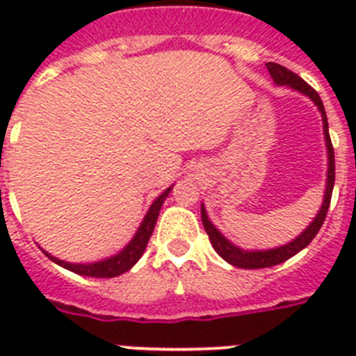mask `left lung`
I'll return each mask as SVG.
<instances>
[{
    "label": "left lung",
    "instance_id": "1",
    "mask_svg": "<svg viewBox=\"0 0 356 356\" xmlns=\"http://www.w3.org/2000/svg\"><path fill=\"white\" fill-rule=\"evenodd\" d=\"M266 68L270 72L271 79L275 85H288L293 90L301 92L305 96H309L312 102L316 103V107L320 108L321 120H323V134H325V144H327V156H329V170H327V188H325V197H323V205H321L318 216L314 218V222L310 223L309 227L305 229L303 233L299 234L296 240H292L286 245H281V248L268 249V251H243V249L236 248L234 243H231L227 238L223 236L220 231H218L212 222L209 220L205 212V207L201 205V222H203V227H205L207 234H209V240H211L212 248L216 249V253L222 257L223 260H227L229 264L236 266V268H243V270H259V268H270V266H277L288 260L293 254H298L301 249H305L309 245L314 236L318 234V231L321 229L323 222H325L327 211H329V205H331V195H332V186H334V149H332L331 136H329V123H327V114L325 108H323V103H321V97L318 96V92L312 88L310 85H307L299 75H296L293 72H290L288 68L281 66L277 63H268Z\"/></svg>",
    "mask_w": 356,
    "mask_h": 356
}]
</instances>
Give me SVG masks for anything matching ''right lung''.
Segmentation results:
<instances>
[{
    "label": "right lung",
    "instance_id": "obj_1",
    "mask_svg": "<svg viewBox=\"0 0 356 356\" xmlns=\"http://www.w3.org/2000/svg\"><path fill=\"white\" fill-rule=\"evenodd\" d=\"M170 190H172V186L164 190V192L153 201V205L149 207V211L145 214L144 222L140 223L138 231H136V234L133 236V240H131L118 254H114L111 259L99 260V262H92V264H72V262H64V260L55 259V257H51V254L46 253V251H44V253H46L53 262H57L58 266H63V268L74 271V273H79V275L102 277V279L103 277L122 275V273L129 271L136 262H138V259L142 257L145 248H147V242H149L151 234H153V229H155L161 207L162 203H164V200L168 197V194H170Z\"/></svg>",
    "mask_w": 356,
    "mask_h": 356
}]
</instances>
